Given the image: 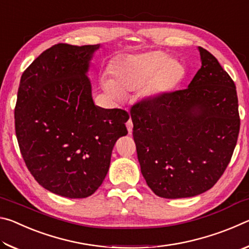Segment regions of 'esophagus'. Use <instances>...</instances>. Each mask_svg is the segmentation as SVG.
<instances>
[{"mask_svg": "<svg viewBox=\"0 0 249 249\" xmlns=\"http://www.w3.org/2000/svg\"><path fill=\"white\" fill-rule=\"evenodd\" d=\"M126 127H127L128 133L132 134V132H133V122H132V120H128L127 122H126Z\"/></svg>", "mask_w": 249, "mask_h": 249, "instance_id": "34e87169", "label": "esophagus"}]
</instances>
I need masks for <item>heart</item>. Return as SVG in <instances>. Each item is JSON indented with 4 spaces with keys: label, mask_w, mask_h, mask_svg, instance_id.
<instances>
[{
    "label": "heart",
    "mask_w": 249,
    "mask_h": 249,
    "mask_svg": "<svg viewBox=\"0 0 249 249\" xmlns=\"http://www.w3.org/2000/svg\"><path fill=\"white\" fill-rule=\"evenodd\" d=\"M109 72L113 80L103 79L102 86L113 98L121 99L123 91L137 89L147 81L145 94L156 98L175 88L182 79L184 69L166 53L153 52L117 59L109 67Z\"/></svg>",
    "instance_id": "obj_1"
}]
</instances>
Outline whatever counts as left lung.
Here are the masks:
<instances>
[{"instance_id": "obj_1", "label": "left lung", "mask_w": 249, "mask_h": 249, "mask_svg": "<svg viewBox=\"0 0 249 249\" xmlns=\"http://www.w3.org/2000/svg\"><path fill=\"white\" fill-rule=\"evenodd\" d=\"M187 89L142 99L130 108L142 174L156 196L179 199L213 187L239 133L235 83L208 50Z\"/></svg>"}]
</instances>
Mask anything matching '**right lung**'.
Returning a JSON list of instances; mask_svg holds the SVG:
<instances>
[{"instance_id": "add662e5", "label": "right lung", "mask_w": 249, "mask_h": 249, "mask_svg": "<svg viewBox=\"0 0 249 249\" xmlns=\"http://www.w3.org/2000/svg\"><path fill=\"white\" fill-rule=\"evenodd\" d=\"M99 47L53 46L24 71L18 91L15 133L26 167L41 187L70 199L98 190L127 134V112L92 99L87 72Z\"/></svg>"}]
</instances>
